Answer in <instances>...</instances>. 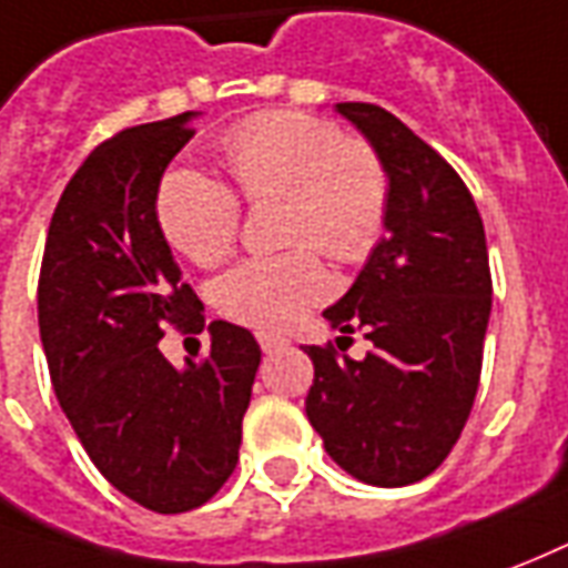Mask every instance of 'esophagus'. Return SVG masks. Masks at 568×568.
<instances>
[{
  "mask_svg": "<svg viewBox=\"0 0 568 568\" xmlns=\"http://www.w3.org/2000/svg\"><path fill=\"white\" fill-rule=\"evenodd\" d=\"M290 338H284V335H272V333H260V347L266 351V354H275V351H281V347H287Z\"/></svg>",
  "mask_w": 568,
  "mask_h": 568,
  "instance_id": "obj_1",
  "label": "esophagus"
}]
</instances>
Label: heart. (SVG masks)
<instances>
[{
    "mask_svg": "<svg viewBox=\"0 0 568 568\" xmlns=\"http://www.w3.org/2000/svg\"><path fill=\"white\" fill-rule=\"evenodd\" d=\"M221 153L251 205L284 199V244L300 247L242 260L214 284V308L233 324L281 333L329 293L312 246L342 266H357L378 247L390 205L387 169L372 144L302 111L247 118L223 135ZM156 223L175 251L214 266L235 247L242 202L217 178L172 169L160 181Z\"/></svg>",
    "mask_w": 568,
    "mask_h": 568,
    "instance_id": "1",
    "label": "heart"
}]
</instances>
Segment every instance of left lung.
<instances>
[{
	"instance_id": "8db88e82",
	"label": "left lung",
	"mask_w": 568,
	"mask_h": 568,
	"mask_svg": "<svg viewBox=\"0 0 568 568\" xmlns=\"http://www.w3.org/2000/svg\"><path fill=\"white\" fill-rule=\"evenodd\" d=\"M335 111L378 151L390 205L387 235L324 312L372 351L354 359L333 345L305 347L314 363L305 415L347 475L405 487L445 463L478 393L494 296L484 223L463 178L403 120L369 102Z\"/></svg>"
}]
</instances>
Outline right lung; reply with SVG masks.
I'll list each match as a JSON object with an SVG mask.
<instances>
[{"instance_id":"obj_1","label":"right lung","mask_w":568,"mask_h":568,"mask_svg":"<svg viewBox=\"0 0 568 568\" xmlns=\"http://www.w3.org/2000/svg\"><path fill=\"white\" fill-rule=\"evenodd\" d=\"M142 123L87 156L57 202L39 275V329L74 436L120 494L160 515L205 505L233 475L260 345L211 321L202 363L160 354L165 326L202 333V302L181 284L156 223L165 165L190 120Z\"/></svg>"}]
</instances>
